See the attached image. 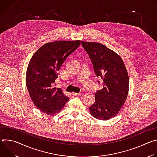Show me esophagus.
Segmentation results:
<instances>
[{
	"mask_svg": "<svg viewBox=\"0 0 157 157\" xmlns=\"http://www.w3.org/2000/svg\"><path fill=\"white\" fill-rule=\"evenodd\" d=\"M71 94L73 95V96H80V95H81V93H71Z\"/></svg>",
	"mask_w": 157,
	"mask_h": 157,
	"instance_id": "obj_1",
	"label": "esophagus"
}]
</instances>
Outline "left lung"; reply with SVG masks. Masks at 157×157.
Returning <instances> with one entry per match:
<instances>
[{"label":"left lung","mask_w":157,"mask_h":157,"mask_svg":"<svg viewBox=\"0 0 157 157\" xmlns=\"http://www.w3.org/2000/svg\"><path fill=\"white\" fill-rule=\"evenodd\" d=\"M81 44L96 76L103 81V88L96 93L95 102L89 107L90 114L96 119L109 120L119 113L126 101L129 89L127 69L121 56L104 44L86 41Z\"/></svg>","instance_id":"8db88e82"}]
</instances>
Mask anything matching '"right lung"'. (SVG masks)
<instances>
[{
    "label": "right lung",
    "mask_w": 157,
    "mask_h": 157,
    "mask_svg": "<svg viewBox=\"0 0 157 157\" xmlns=\"http://www.w3.org/2000/svg\"><path fill=\"white\" fill-rule=\"evenodd\" d=\"M81 43L80 40H58L45 43L33 55L27 67L26 85L35 105L43 113L54 115L69 98L53 87L61 65Z\"/></svg>",
    "instance_id": "1"
}]
</instances>
